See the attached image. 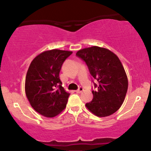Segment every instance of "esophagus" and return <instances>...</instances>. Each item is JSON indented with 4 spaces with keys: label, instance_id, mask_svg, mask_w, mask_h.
Segmentation results:
<instances>
[{
    "label": "esophagus",
    "instance_id": "obj_1",
    "mask_svg": "<svg viewBox=\"0 0 151 151\" xmlns=\"http://www.w3.org/2000/svg\"><path fill=\"white\" fill-rule=\"evenodd\" d=\"M83 90H84L83 87H81V86H79V89H78L77 90H76V92H77V93H81V92H82Z\"/></svg>",
    "mask_w": 151,
    "mask_h": 151
}]
</instances>
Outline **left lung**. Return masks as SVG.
<instances>
[{"label": "left lung", "instance_id": "8db88e82", "mask_svg": "<svg viewBox=\"0 0 151 151\" xmlns=\"http://www.w3.org/2000/svg\"><path fill=\"white\" fill-rule=\"evenodd\" d=\"M76 55L86 63L96 89L92 90L93 99L86 106L99 117L115 113L122 105L128 89L127 76L120 60L110 50L96 46L79 50Z\"/></svg>", "mask_w": 151, "mask_h": 151}]
</instances>
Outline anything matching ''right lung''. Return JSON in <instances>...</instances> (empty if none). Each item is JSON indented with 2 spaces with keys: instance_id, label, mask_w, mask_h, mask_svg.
<instances>
[{
  "instance_id": "obj_1",
  "label": "right lung",
  "mask_w": 151,
  "mask_h": 151,
  "mask_svg": "<svg viewBox=\"0 0 151 151\" xmlns=\"http://www.w3.org/2000/svg\"><path fill=\"white\" fill-rule=\"evenodd\" d=\"M71 51L52 50L40 54L31 62L25 78V93L36 111L54 117L65 109L70 93L60 79L62 64Z\"/></svg>"
}]
</instances>
